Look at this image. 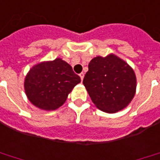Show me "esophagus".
Returning <instances> with one entry per match:
<instances>
[{
	"label": "esophagus",
	"instance_id": "esophagus-1",
	"mask_svg": "<svg viewBox=\"0 0 160 160\" xmlns=\"http://www.w3.org/2000/svg\"><path fill=\"white\" fill-rule=\"evenodd\" d=\"M80 80H81V81H82L83 79H84V72H81V73H80Z\"/></svg>",
	"mask_w": 160,
	"mask_h": 160
}]
</instances>
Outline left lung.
Returning a JSON list of instances; mask_svg holds the SVG:
<instances>
[{
  "mask_svg": "<svg viewBox=\"0 0 160 160\" xmlns=\"http://www.w3.org/2000/svg\"><path fill=\"white\" fill-rule=\"evenodd\" d=\"M83 84L95 107L111 114L125 108L134 98L137 78L127 62L110 53L89 62Z\"/></svg>",
  "mask_w": 160,
  "mask_h": 160,
  "instance_id": "8db88e82",
  "label": "left lung"
}]
</instances>
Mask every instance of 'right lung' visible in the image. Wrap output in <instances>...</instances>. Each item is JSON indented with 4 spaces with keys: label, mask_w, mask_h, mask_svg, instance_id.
Here are the masks:
<instances>
[{
    "label": "right lung",
    "mask_w": 160,
    "mask_h": 160,
    "mask_svg": "<svg viewBox=\"0 0 160 160\" xmlns=\"http://www.w3.org/2000/svg\"><path fill=\"white\" fill-rule=\"evenodd\" d=\"M80 82L72 66L57 58L33 66L24 79V90L30 102L43 110H56Z\"/></svg>",
    "instance_id": "1"
}]
</instances>
